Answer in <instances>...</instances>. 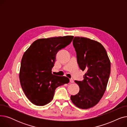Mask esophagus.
Here are the masks:
<instances>
[{
	"mask_svg": "<svg viewBox=\"0 0 127 127\" xmlns=\"http://www.w3.org/2000/svg\"><path fill=\"white\" fill-rule=\"evenodd\" d=\"M74 82V80H73L72 79H70V83H73Z\"/></svg>",
	"mask_w": 127,
	"mask_h": 127,
	"instance_id": "esophagus-1",
	"label": "esophagus"
}]
</instances>
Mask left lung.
<instances>
[{"mask_svg": "<svg viewBox=\"0 0 127 127\" xmlns=\"http://www.w3.org/2000/svg\"><path fill=\"white\" fill-rule=\"evenodd\" d=\"M72 42L78 65L85 74L82 81H75L80 90L77 94L71 95L70 99L78 108L88 109L97 104L104 94L110 75L111 63L100 43L82 37H75Z\"/></svg>", "mask_w": 127, "mask_h": 127, "instance_id": "8db88e82", "label": "left lung"}]
</instances>
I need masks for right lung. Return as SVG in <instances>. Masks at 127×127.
<instances>
[{"instance_id":"add662e5","label":"right lung","mask_w":127,"mask_h":127,"mask_svg":"<svg viewBox=\"0 0 127 127\" xmlns=\"http://www.w3.org/2000/svg\"><path fill=\"white\" fill-rule=\"evenodd\" d=\"M73 36L36 40L23 56L19 72L22 89L29 100L43 106L49 103L58 86L69 82L66 77L52 74L57 52L70 44Z\"/></svg>"}]
</instances>
